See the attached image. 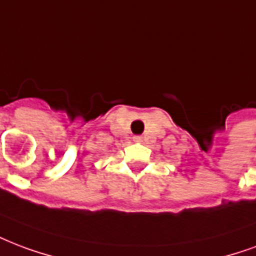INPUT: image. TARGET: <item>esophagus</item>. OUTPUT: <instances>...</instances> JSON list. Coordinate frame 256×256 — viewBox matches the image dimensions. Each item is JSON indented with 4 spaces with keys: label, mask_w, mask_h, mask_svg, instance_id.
Instances as JSON below:
<instances>
[{
    "label": "esophagus",
    "mask_w": 256,
    "mask_h": 256,
    "mask_svg": "<svg viewBox=\"0 0 256 256\" xmlns=\"http://www.w3.org/2000/svg\"><path fill=\"white\" fill-rule=\"evenodd\" d=\"M133 141L134 142H142V137L141 136H134Z\"/></svg>",
    "instance_id": "esophagus-1"
}]
</instances>
